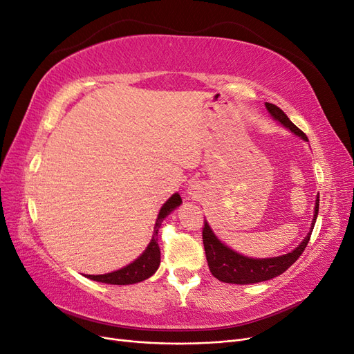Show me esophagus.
Segmentation results:
<instances>
[{
	"mask_svg": "<svg viewBox=\"0 0 354 354\" xmlns=\"http://www.w3.org/2000/svg\"><path fill=\"white\" fill-rule=\"evenodd\" d=\"M190 192H192V189H190ZM190 192H189V194H190ZM190 195H192V194H190Z\"/></svg>",
	"mask_w": 354,
	"mask_h": 354,
	"instance_id": "obj_1",
	"label": "esophagus"
}]
</instances>
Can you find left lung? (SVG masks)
<instances>
[{"mask_svg":"<svg viewBox=\"0 0 354 354\" xmlns=\"http://www.w3.org/2000/svg\"><path fill=\"white\" fill-rule=\"evenodd\" d=\"M266 109L269 111V113L272 115L274 121H277L281 125L288 128L289 131L294 133L298 137H301L304 142H307V136L299 130L297 125L291 122V120H289L282 109H279L276 104H272V103H266ZM317 212H319V196L316 198L312 227H310V232L307 233V236L303 239V242L291 252L279 255V257H272V259H251V257H246L236 251H233L216 236V233L212 232L208 221L205 220L203 221L202 241H203V248H205L209 272L212 273L214 277H217V279L221 282L238 283V285H248V283L270 281L273 277L282 274L298 260V257L304 252L306 246L310 241V236H312V232L317 218Z\"/></svg>","mask_w":354,"mask_h":354,"instance_id":"8db88e82","label":"left lung"}]
</instances>
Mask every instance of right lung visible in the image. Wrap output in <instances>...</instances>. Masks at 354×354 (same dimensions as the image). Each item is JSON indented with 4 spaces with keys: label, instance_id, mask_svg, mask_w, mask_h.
I'll return each instance as SVG.
<instances>
[{
    "label": "right lung",
    "instance_id": "obj_1",
    "mask_svg": "<svg viewBox=\"0 0 354 354\" xmlns=\"http://www.w3.org/2000/svg\"><path fill=\"white\" fill-rule=\"evenodd\" d=\"M180 203H181L180 195L174 194L173 196L168 198V201L162 207H160L155 227H153L152 239L138 259H136L133 263L122 267L120 270L104 273V274H85V277H88V279L95 282L111 283V285H131L151 277L158 270L159 263H160V251L158 245V232L160 229V224H162L167 216H169V214L173 212L177 207H180Z\"/></svg>",
    "mask_w": 354,
    "mask_h": 354
}]
</instances>
